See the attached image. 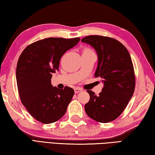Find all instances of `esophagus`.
<instances>
[{"mask_svg": "<svg viewBox=\"0 0 155 155\" xmlns=\"http://www.w3.org/2000/svg\"><path fill=\"white\" fill-rule=\"evenodd\" d=\"M83 91V89H81V88L79 87H76L74 89V92L75 93H81Z\"/></svg>", "mask_w": 155, "mask_h": 155, "instance_id": "1", "label": "esophagus"}]
</instances>
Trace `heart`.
<instances>
[{
	"instance_id": "1",
	"label": "heart",
	"mask_w": 155,
	"mask_h": 155,
	"mask_svg": "<svg viewBox=\"0 0 155 155\" xmlns=\"http://www.w3.org/2000/svg\"><path fill=\"white\" fill-rule=\"evenodd\" d=\"M90 51H93L91 50L89 48H84V49L83 50V53H85V52H90Z\"/></svg>"
}]
</instances>
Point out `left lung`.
<instances>
[{
  "instance_id": "left-lung-1",
  "label": "left lung",
  "mask_w": 155,
  "mask_h": 155,
  "mask_svg": "<svg viewBox=\"0 0 155 155\" xmlns=\"http://www.w3.org/2000/svg\"><path fill=\"white\" fill-rule=\"evenodd\" d=\"M95 48L98 65L95 77L103 78L104 85L97 96L90 95L84 105L88 116L101 123L114 121L122 114L134 94L136 78L128 50L117 39L101 35H89L81 39Z\"/></svg>"
}]
</instances>
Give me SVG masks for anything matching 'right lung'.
I'll list each match as a JSON object with an SVG mask.
<instances>
[{
  "instance_id": "1",
  "label": "right lung",
  "mask_w": 155,
  "mask_h": 155,
  "mask_svg": "<svg viewBox=\"0 0 155 155\" xmlns=\"http://www.w3.org/2000/svg\"><path fill=\"white\" fill-rule=\"evenodd\" d=\"M79 38H48L29 44L18 60L16 79L19 97L30 115L48 124L65 114L74 91L71 87H53L52 73L59 71L61 57L80 41Z\"/></svg>"
}]
</instances>
